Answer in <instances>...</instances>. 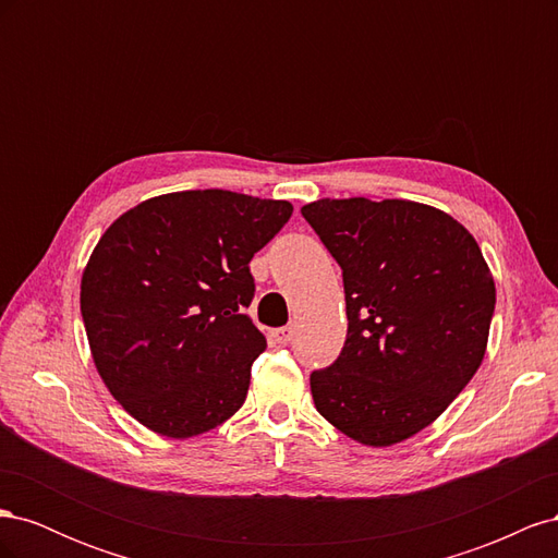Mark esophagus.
Listing matches in <instances>:
<instances>
[{
  "mask_svg": "<svg viewBox=\"0 0 558 558\" xmlns=\"http://www.w3.org/2000/svg\"><path fill=\"white\" fill-rule=\"evenodd\" d=\"M272 335H275L277 344H289V342L293 340V328H289V326H286V328H277Z\"/></svg>",
  "mask_w": 558,
  "mask_h": 558,
  "instance_id": "34e87169",
  "label": "esophagus"
}]
</instances>
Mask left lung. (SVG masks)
<instances>
[{
	"mask_svg": "<svg viewBox=\"0 0 558 558\" xmlns=\"http://www.w3.org/2000/svg\"><path fill=\"white\" fill-rule=\"evenodd\" d=\"M342 267L347 342L314 369L318 414L367 447L424 430L482 365L496 286L475 238L410 199H316L300 209Z\"/></svg>",
	"mask_w": 558,
	"mask_h": 558,
	"instance_id": "1",
	"label": "left lung"
}]
</instances>
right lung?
<instances>
[{
    "mask_svg": "<svg viewBox=\"0 0 558 558\" xmlns=\"http://www.w3.org/2000/svg\"><path fill=\"white\" fill-rule=\"evenodd\" d=\"M291 214L286 199L183 191L142 202L99 238L81 314L99 377L140 424L183 440L242 408L267 347L244 314L248 263Z\"/></svg>",
    "mask_w": 558,
    "mask_h": 558,
    "instance_id": "obj_1",
    "label": "right lung"
}]
</instances>
